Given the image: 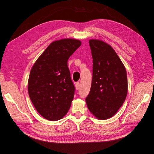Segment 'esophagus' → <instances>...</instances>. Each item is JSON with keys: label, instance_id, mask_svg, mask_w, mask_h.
<instances>
[{"label": "esophagus", "instance_id": "1", "mask_svg": "<svg viewBox=\"0 0 154 154\" xmlns=\"http://www.w3.org/2000/svg\"><path fill=\"white\" fill-rule=\"evenodd\" d=\"M75 87H76V88L78 90L79 89V88H80V83L79 82H76L75 83Z\"/></svg>", "mask_w": 154, "mask_h": 154}]
</instances>
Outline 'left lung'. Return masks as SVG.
<instances>
[{"label": "left lung", "mask_w": 154, "mask_h": 154, "mask_svg": "<svg viewBox=\"0 0 154 154\" xmlns=\"http://www.w3.org/2000/svg\"><path fill=\"white\" fill-rule=\"evenodd\" d=\"M93 59L92 80L85 101L97 119H109L117 112L128 91L126 69L112 48L104 42L90 40Z\"/></svg>", "instance_id": "obj_1"}]
</instances>
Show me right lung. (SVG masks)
<instances>
[{
	"mask_svg": "<svg viewBox=\"0 0 154 154\" xmlns=\"http://www.w3.org/2000/svg\"><path fill=\"white\" fill-rule=\"evenodd\" d=\"M81 44L80 40L70 38L53 42L31 70L28 80L30 99L46 119H62L70 109L75 87L67 61Z\"/></svg>",
	"mask_w": 154,
	"mask_h": 154,
	"instance_id": "1",
	"label": "right lung"
}]
</instances>
